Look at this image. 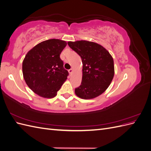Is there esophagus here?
Instances as JSON below:
<instances>
[{"mask_svg":"<svg viewBox=\"0 0 151 151\" xmlns=\"http://www.w3.org/2000/svg\"><path fill=\"white\" fill-rule=\"evenodd\" d=\"M73 72V68H70V69L68 70V72L70 73V74H71V73H72Z\"/></svg>","mask_w":151,"mask_h":151,"instance_id":"1","label":"esophagus"}]
</instances>
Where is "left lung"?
I'll return each mask as SVG.
<instances>
[{"label":"left lung","instance_id":"1","mask_svg":"<svg viewBox=\"0 0 151 151\" xmlns=\"http://www.w3.org/2000/svg\"><path fill=\"white\" fill-rule=\"evenodd\" d=\"M68 45L83 62L82 82L75 89L76 94L84 99L98 97L107 89L115 74L112 56L101 45L93 42L79 40L68 42Z\"/></svg>","mask_w":151,"mask_h":151}]
</instances>
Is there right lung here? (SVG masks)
<instances>
[{
  "label": "right lung",
  "mask_w": 151,
  "mask_h": 151,
  "mask_svg": "<svg viewBox=\"0 0 151 151\" xmlns=\"http://www.w3.org/2000/svg\"><path fill=\"white\" fill-rule=\"evenodd\" d=\"M65 41H43L27 53L22 62V74L26 84L35 93L45 98L56 96L67 80L68 72L63 68L60 55Z\"/></svg>",
  "instance_id": "obj_1"
}]
</instances>
